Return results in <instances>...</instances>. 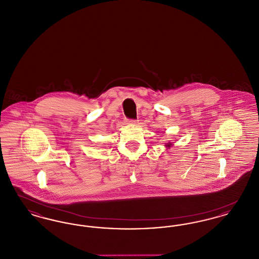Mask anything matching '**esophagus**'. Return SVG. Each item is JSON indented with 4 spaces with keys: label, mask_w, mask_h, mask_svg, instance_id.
I'll use <instances>...</instances> for the list:
<instances>
[{
    "label": "esophagus",
    "mask_w": 259,
    "mask_h": 259,
    "mask_svg": "<svg viewBox=\"0 0 259 259\" xmlns=\"http://www.w3.org/2000/svg\"><path fill=\"white\" fill-rule=\"evenodd\" d=\"M127 122L129 124H136L138 122V120H136V119H127Z\"/></svg>",
    "instance_id": "obj_1"
}]
</instances>
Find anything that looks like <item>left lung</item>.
Wrapping results in <instances>:
<instances>
[{"instance_id": "left-lung-1", "label": "left lung", "mask_w": 259, "mask_h": 259, "mask_svg": "<svg viewBox=\"0 0 259 259\" xmlns=\"http://www.w3.org/2000/svg\"><path fill=\"white\" fill-rule=\"evenodd\" d=\"M171 146H172V144H167V145H166V147H167V148H170Z\"/></svg>"}]
</instances>
